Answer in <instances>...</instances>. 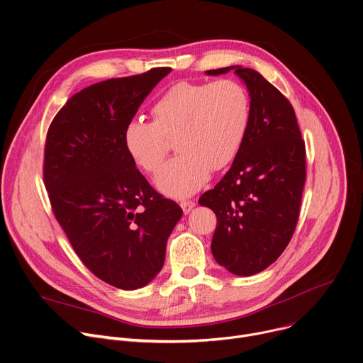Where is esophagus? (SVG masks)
<instances>
[{
    "label": "esophagus",
    "instance_id": "34e87169",
    "mask_svg": "<svg viewBox=\"0 0 363 363\" xmlns=\"http://www.w3.org/2000/svg\"><path fill=\"white\" fill-rule=\"evenodd\" d=\"M181 207H182V210H184V213H185V214H188V213L195 207V201H192V200L181 201Z\"/></svg>",
    "mask_w": 363,
    "mask_h": 363
}]
</instances>
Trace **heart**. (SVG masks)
Masks as SVG:
<instances>
[{
    "mask_svg": "<svg viewBox=\"0 0 363 363\" xmlns=\"http://www.w3.org/2000/svg\"><path fill=\"white\" fill-rule=\"evenodd\" d=\"M153 121L130 120L123 130L127 153L146 172H156L168 140L178 155L155 178L156 186L181 199L204 185L238 156L250 118L246 88L235 79L178 82L152 106Z\"/></svg>",
    "mask_w": 363,
    "mask_h": 363,
    "instance_id": "b5f03b06",
    "label": "heart"
}]
</instances>
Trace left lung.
I'll list each match as a JSON object with an SVG mask.
<instances>
[{
  "mask_svg": "<svg viewBox=\"0 0 363 363\" xmlns=\"http://www.w3.org/2000/svg\"><path fill=\"white\" fill-rule=\"evenodd\" d=\"M246 84L250 118L232 168L199 203L211 208L217 227L211 252L239 277L267 269L288 246L298 221L306 184V145L294 108L259 72L227 67Z\"/></svg>",
  "mask_w": 363,
  "mask_h": 363,
  "instance_id": "8db88e82",
  "label": "left lung"
}]
</instances>
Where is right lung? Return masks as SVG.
<instances>
[{
  "label": "right lung",
  "instance_id": "1",
  "mask_svg": "<svg viewBox=\"0 0 363 363\" xmlns=\"http://www.w3.org/2000/svg\"><path fill=\"white\" fill-rule=\"evenodd\" d=\"M171 68L84 88L55 116L43 179L53 214L84 265L120 288L147 285L162 269L182 208L163 199L124 147V125Z\"/></svg>",
  "mask_w": 363,
  "mask_h": 363
}]
</instances>
